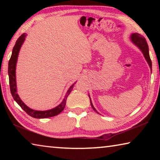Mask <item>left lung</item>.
I'll return each mask as SVG.
<instances>
[{
	"instance_id": "obj_1",
	"label": "left lung",
	"mask_w": 160,
	"mask_h": 160,
	"mask_svg": "<svg viewBox=\"0 0 160 160\" xmlns=\"http://www.w3.org/2000/svg\"><path fill=\"white\" fill-rule=\"evenodd\" d=\"M131 42L133 43L135 45H136L137 47L140 48V51H142L143 53V56H144V57L146 59V61H147L149 66H150V68L152 70V61L150 57V54H149V47H148V43L146 42L145 38L144 37H142V35H140V34L134 33L131 35ZM89 97H90V95H89ZM90 100L91 106L92 107V109L95 111L97 113H98L95 109V108H94L92 105V103L90 97Z\"/></svg>"
}]
</instances>
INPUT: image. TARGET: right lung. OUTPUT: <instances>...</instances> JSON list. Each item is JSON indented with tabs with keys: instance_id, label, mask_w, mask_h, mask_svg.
I'll return each mask as SVG.
<instances>
[{
	"instance_id": "obj_1",
	"label": "right lung",
	"mask_w": 160,
	"mask_h": 160,
	"mask_svg": "<svg viewBox=\"0 0 160 160\" xmlns=\"http://www.w3.org/2000/svg\"><path fill=\"white\" fill-rule=\"evenodd\" d=\"M25 37H26V34L24 33L18 38V39L16 41L14 47H13L11 57H10L9 60L8 75H9L10 92H11L12 96L15 101L17 102L19 105H20L22 109L25 111L28 115L32 116V117L35 118H45L55 116L56 115L59 114V113H60L64 109L65 106H66V104L67 97L72 90V88H73V85L75 83L72 84V85L70 86V88L68 89V90L66 96H65V98L63 100V102H62L58 106L53 108V109L47 110V111H37V110L30 109V108L27 106L25 103L22 101L21 99L20 98V97L18 95V94L17 93V85H16V75H15L16 64H17L19 51H20L22 45L24 41H25Z\"/></svg>"
}]
</instances>
